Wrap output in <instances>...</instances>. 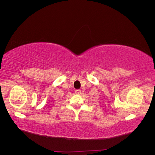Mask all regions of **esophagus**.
Returning <instances> with one entry per match:
<instances>
[{
	"label": "esophagus",
	"instance_id": "34e87169",
	"mask_svg": "<svg viewBox=\"0 0 155 155\" xmlns=\"http://www.w3.org/2000/svg\"><path fill=\"white\" fill-rule=\"evenodd\" d=\"M75 93H76V94H81V90H79V89H78V90L75 91Z\"/></svg>",
	"mask_w": 155,
	"mask_h": 155
}]
</instances>
